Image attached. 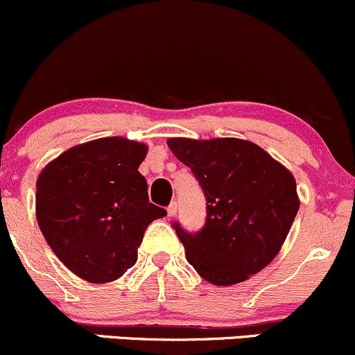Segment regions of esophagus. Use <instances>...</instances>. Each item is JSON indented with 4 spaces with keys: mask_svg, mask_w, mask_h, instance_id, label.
Masks as SVG:
<instances>
[{
    "mask_svg": "<svg viewBox=\"0 0 355 355\" xmlns=\"http://www.w3.org/2000/svg\"><path fill=\"white\" fill-rule=\"evenodd\" d=\"M178 213V203L176 201H173V203L169 205V207H167V215L169 216H174Z\"/></svg>",
    "mask_w": 355,
    "mask_h": 355,
    "instance_id": "obj_1",
    "label": "esophagus"
}]
</instances>
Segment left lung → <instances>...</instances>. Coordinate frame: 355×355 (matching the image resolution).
Instances as JSON below:
<instances>
[{
    "label": "left lung",
    "mask_w": 355,
    "mask_h": 355,
    "mask_svg": "<svg viewBox=\"0 0 355 355\" xmlns=\"http://www.w3.org/2000/svg\"><path fill=\"white\" fill-rule=\"evenodd\" d=\"M207 200L198 232L173 223L189 264L203 279L230 286L276 257L298 213L293 174L261 147L240 139L167 140Z\"/></svg>",
    "instance_id": "obj_1"
}]
</instances>
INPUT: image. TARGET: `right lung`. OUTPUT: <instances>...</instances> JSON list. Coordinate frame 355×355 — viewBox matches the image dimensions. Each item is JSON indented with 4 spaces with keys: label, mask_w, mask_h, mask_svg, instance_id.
Masks as SVG:
<instances>
[{
    "label": "right lung",
    "mask_w": 355,
    "mask_h": 355,
    "mask_svg": "<svg viewBox=\"0 0 355 355\" xmlns=\"http://www.w3.org/2000/svg\"><path fill=\"white\" fill-rule=\"evenodd\" d=\"M144 144L110 137L72 147L37 179V220L76 276L110 283L137 262L147 227L167 211L148 203Z\"/></svg>",
    "instance_id": "right-lung-1"
}]
</instances>
